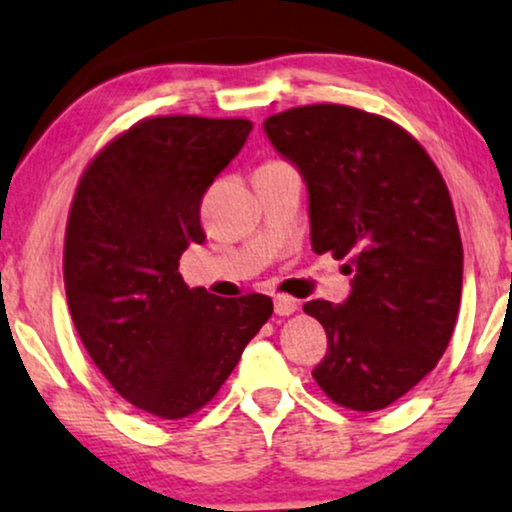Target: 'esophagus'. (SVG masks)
<instances>
[{
  "mask_svg": "<svg viewBox=\"0 0 512 512\" xmlns=\"http://www.w3.org/2000/svg\"><path fill=\"white\" fill-rule=\"evenodd\" d=\"M296 311H299V301L292 299V296H285V294L275 296V313L277 315H292Z\"/></svg>",
  "mask_w": 512,
  "mask_h": 512,
  "instance_id": "esophagus-1",
  "label": "esophagus"
}]
</instances>
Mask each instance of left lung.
<instances>
[{
    "label": "left lung",
    "mask_w": 512,
    "mask_h": 512,
    "mask_svg": "<svg viewBox=\"0 0 512 512\" xmlns=\"http://www.w3.org/2000/svg\"><path fill=\"white\" fill-rule=\"evenodd\" d=\"M263 130L306 180L313 251L353 273L344 304L304 306L327 332L315 382L344 408H387L432 372L458 318L463 242L449 187L418 140L353 106H296Z\"/></svg>",
    "instance_id": "obj_1"
}]
</instances>
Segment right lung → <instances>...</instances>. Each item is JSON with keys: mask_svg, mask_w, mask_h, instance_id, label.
Here are the masks:
<instances>
[{"mask_svg": "<svg viewBox=\"0 0 512 512\" xmlns=\"http://www.w3.org/2000/svg\"><path fill=\"white\" fill-rule=\"evenodd\" d=\"M251 132L246 118H144L94 156L63 244V285L87 353L144 413L204 408L273 315L263 294L220 299L178 273L204 244L199 208Z\"/></svg>", "mask_w": 512, "mask_h": 512, "instance_id": "obj_1", "label": "right lung"}]
</instances>
